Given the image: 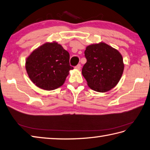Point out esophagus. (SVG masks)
<instances>
[{"mask_svg": "<svg viewBox=\"0 0 150 150\" xmlns=\"http://www.w3.org/2000/svg\"><path fill=\"white\" fill-rule=\"evenodd\" d=\"M81 64H78V65H76V66L75 67V68H76V69H78V70H80V69H81Z\"/></svg>", "mask_w": 150, "mask_h": 150, "instance_id": "34e87169", "label": "esophagus"}]
</instances>
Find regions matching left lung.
<instances>
[{
    "instance_id": "obj_1",
    "label": "left lung",
    "mask_w": 150,
    "mask_h": 150,
    "mask_svg": "<svg viewBox=\"0 0 150 150\" xmlns=\"http://www.w3.org/2000/svg\"><path fill=\"white\" fill-rule=\"evenodd\" d=\"M85 56L86 63L82 74L91 89L105 92L117 85L124 69L123 58L118 50L100 42L88 46Z\"/></svg>"
}]
</instances>
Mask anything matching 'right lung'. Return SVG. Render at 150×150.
Segmentation results:
<instances>
[{
    "instance_id": "right-lung-1",
    "label": "right lung",
    "mask_w": 150,
    "mask_h": 150,
    "mask_svg": "<svg viewBox=\"0 0 150 150\" xmlns=\"http://www.w3.org/2000/svg\"><path fill=\"white\" fill-rule=\"evenodd\" d=\"M67 51L57 42L45 43L33 52L26 60V70L35 85L46 90L61 86L69 72L73 69L69 64Z\"/></svg>"
}]
</instances>
